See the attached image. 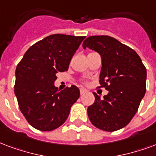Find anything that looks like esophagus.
Segmentation results:
<instances>
[{"instance_id":"obj_1","label":"esophagus","mask_w":156,"mask_h":156,"mask_svg":"<svg viewBox=\"0 0 156 156\" xmlns=\"http://www.w3.org/2000/svg\"><path fill=\"white\" fill-rule=\"evenodd\" d=\"M86 92H87V90L85 89V88H83V87H81V88H80V93H81V94H83V93H85Z\"/></svg>"}]
</instances>
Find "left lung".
Instances as JSON below:
<instances>
[{"instance_id": "left-lung-1", "label": "left lung", "mask_w": 156, "mask_h": 156, "mask_svg": "<svg viewBox=\"0 0 156 156\" xmlns=\"http://www.w3.org/2000/svg\"><path fill=\"white\" fill-rule=\"evenodd\" d=\"M98 52L101 58L99 88L108 94L87 108L90 121L96 127L115 131L127 125L139 108L146 93V69L136 52L108 35L87 37L83 44Z\"/></svg>"}]
</instances>
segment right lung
<instances>
[{"mask_svg": "<svg viewBox=\"0 0 156 156\" xmlns=\"http://www.w3.org/2000/svg\"><path fill=\"white\" fill-rule=\"evenodd\" d=\"M85 36L55 34L30 46L16 69L15 94L20 110L33 127L53 131L63 125L73 104L79 98L78 87L58 90V72L69 63Z\"/></svg>", "mask_w": 156, "mask_h": 156, "instance_id": "add662e5", "label": "right lung"}]
</instances>
